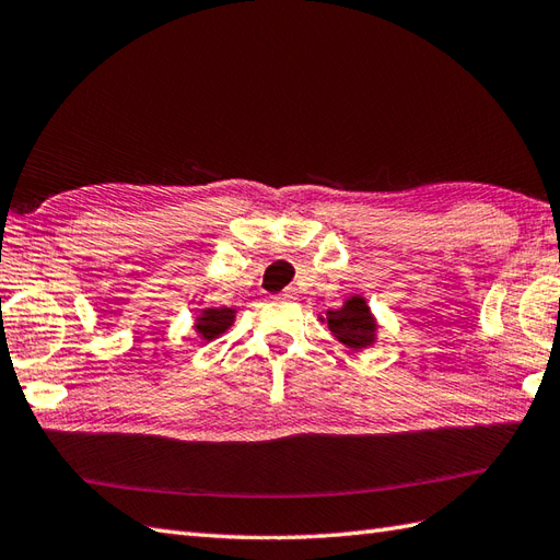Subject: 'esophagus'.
<instances>
[{
    "mask_svg": "<svg viewBox=\"0 0 560 560\" xmlns=\"http://www.w3.org/2000/svg\"><path fill=\"white\" fill-rule=\"evenodd\" d=\"M295 293H298V291L293 289V285H289V289L281 291V298H295Z\"/></svg>",
    "mask_w": 560,
    "mask_h": 560,
    "instance_id": "1",
    "label": "esophagus"
}]
</instances>
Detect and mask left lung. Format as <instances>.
<instances>
[{"instance_id": "obj_1", "label": "left lung", "mask_w": 560, "mask_h": 560, "mask_svg": "<svg viewBox=\"0 0 560 560\" xmlns=\"http://www.w3.org/2000/svg\"><path fill=\"white\" fill-rule=\"evenodd\" d=\"M322 322H327L336 339L353 350H362L376 341V319L362 295H350L343 307L329 310L327 319L322 317Z\"/></svg>"}]
</instances>
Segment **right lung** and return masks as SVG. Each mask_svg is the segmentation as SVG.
Returning <instances> with one entry per match:
<instances>
[{
	"instance_id": "obj_1",
	"label": "right lung",
	"mask_w": 560,
	"mask_h": 560,
	"mask_svg": "<svg viewBox=\"0 0 560 560\" xmlns=\"http://www.w3.org/2000/svg\"><path fill=\"white\" fill-rule=\"evenodd\" d=\"M233 319H236V310L233 307H205L195 317V331H198L202 341H214L217 336L231 327Z\"/></svg>"
}]
</instances>
